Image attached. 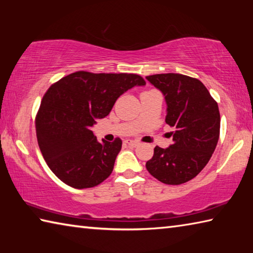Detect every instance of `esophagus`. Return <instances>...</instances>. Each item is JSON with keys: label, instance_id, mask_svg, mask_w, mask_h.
I'll list each match as a JSON object with an SVG mask.
<instances>
[{"label": "esophagus", "instance_id": "1", "mask_svg": "<svg viewBox=\"0 0 253 253\" xmlns=\"http://www.w3.org/2000/svg\"><path fill=\"white\" fill-rule=\"evenodd\" d=\"M127 145H129V146H131V147H136V146H138V142H136V140H132V139H127L126 142H125Z\"/></svg>", "mask_w": 253, "mask_h": 253}]
</instances>
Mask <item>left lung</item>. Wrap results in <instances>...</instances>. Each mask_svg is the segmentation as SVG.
<instances>
[{"label": "left lung", "instance_id": "obj_1", "mask_svg": "<svg viewBox=\"0 0 253 253\" xmlns=\"http://www.w3.org/2000/svg\"><path fill=\"white\" fill-rule=\"evenodd\" d=\"M146 79L164 96L165 122L174 127L173 144L154 148L146 169L162 183L178 185L194 178L211 158L220 135L219 107L195 78L161 74Z\"/></svg>", "mask_w": 253, "mask_h": 253}]
</instances>
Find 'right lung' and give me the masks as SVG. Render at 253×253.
<instances>
[{
  "instance_id": "add662e5",
  "label": "right lung",
  "mask_w": 253,
  "mask_h": 253,
  "mask_svg": "<svg viewBox=\"0 0 253 253\" xmlns=\"http://www.w3.org/2000/svg\"><path fill=\"white\" fill-rule=\"evenodd\" d=\"M145 84L134 74L78 71L51 85L42 98L36 130L40 151L55 176L74 188L97 186L109 176L123 142L99 143L91 127L109 115L124 92Z\"/></svg>"
}]
</instances>
